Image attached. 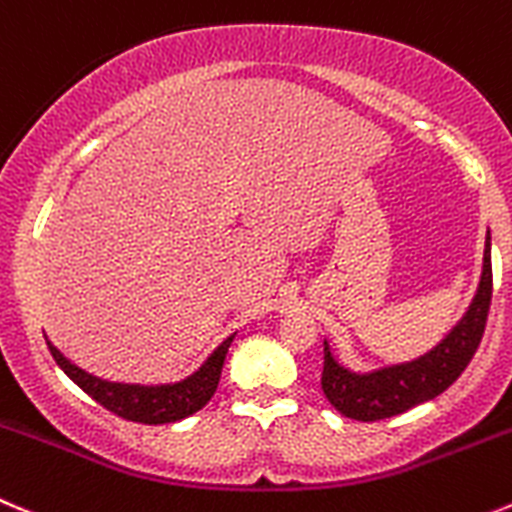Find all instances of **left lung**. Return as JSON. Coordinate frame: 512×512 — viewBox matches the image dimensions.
Returning <instances> with one entry per match:
<instances>
[{
    "instance_id": "obj_1",
    "label": "left lung",
    "mask_w": 512,
    "mask_h": 512,
    "mask_svg": "<svg viewBox=\"0 0 512 512\" xmlns=\"http://www.w3.org/2000/svg\"><path fill=\"white\" fill-rule=\"evenodd\" d=\"M493 296V264H490V231L485 236L483 274L470 306L450 332L417 359L387 367L354 372L339 362L334 349L324 339V374L321 389L334 410L344 417L362 422L384 420L407 412L410 407L422 405L445 392L470 364L472 354L478 352L485 332V319Z\"/></svg>"
}]
</instances>
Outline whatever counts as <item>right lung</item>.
<instances>
[{
  "label": "right lung",
  "instance_id": "1",
  "mask_svg": "<svg viewBox=\"0 0 512 512\" xmlns=\"http://www.w3.org/2000/svg\"><path fill=\"white\" fill-rule=\"evenodd\" d=\"M233 339H236V334L223 339V342L208 354L206 362H203L196 372L188 374L186 379L168 384H125L100 379L95 377V374L80 369L77 364H72L50 339H47V347H50L52 357L60 364L62 372H65L82 392H87L95 402H100L105 410L115 412V415L130 422L168 425V422L186 420V417L196 415L198 410H203V407L208 405V399L213 397V392H216L218 387L223 362H226L228 347H231Z\"/></svg>",
  "mask_w": 512,
  "mask_h": 512
}]
</instances>
